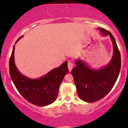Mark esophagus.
Returning <instances> with one entry per match:
<instances>
[{"instance_id": "1", "label": "esophagus", "mask_w": 128, "mask_h": 128, "mask_svg": "<svg viewBox=\"0 0 128 128\" xmlns=\"http://www.w3.org/2000/svg\"><path fill=\"white\" fill-rule=\"evenodd\" d=\"M68 68H69V72H70L72 70V69H73V64H72V62L71 60H68Z\"/></svg>"}]
</instances>
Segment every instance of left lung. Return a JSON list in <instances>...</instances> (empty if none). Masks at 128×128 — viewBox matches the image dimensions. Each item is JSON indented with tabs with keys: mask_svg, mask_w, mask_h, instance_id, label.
I'll return each instance as SVG.
<instances>
[{
	"mask_svg": "<svg viewBox=\"0 0 128 128\" xmlns=\"http://www.w3.org/2000/svg\"><path fill=\"white\" fill-rule=\"evenodd\" d=\"M103 36H109L112 42L113 55L110 62L100 69H92L82 59H76V67L71 72L74 78L77 92L82 100L96 102L104 98L116 82L120 74L121 60L120 50L114 37L110 31L97 28Z\"/></svg>",
	"mask_w": 128,
	"mask_h": 128,
	"instance_id": "left-lung-1",
	"label": "left lung"
}]
</instances>
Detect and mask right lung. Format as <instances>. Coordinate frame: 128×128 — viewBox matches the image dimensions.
I'll return each mask as SVG.
<instances>
[{
  "instance_id": "right-lung-1",
  "label": "right lung",
  "mask_w": 128,
  "mask_h": 128,
  "mask_svg": "<svg viewBox=\"0 0 128 128\" xmlns=\"http://www.w3.org/2000/svg\"><path fill=\"white\" fill-rule=\"evenodd\" d=\"M22 36L17 40L15 44ZM14 49L15 45L9 60V72L17 90L26 100L36 106H44L53 103L57 98L59 86L69 72L67 61L45 76L37 78H28L22 74L16 66Z\"/></svg>"
}]
</instances>
